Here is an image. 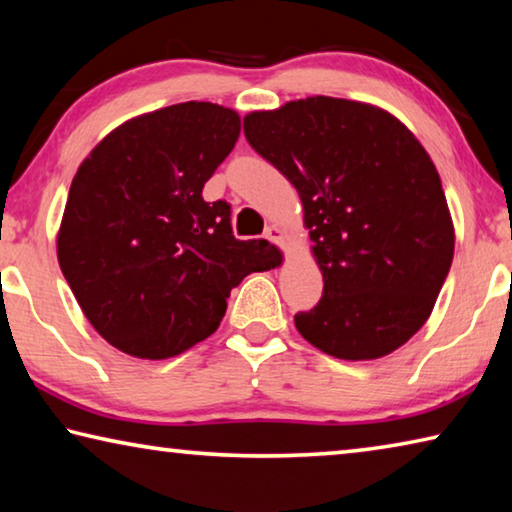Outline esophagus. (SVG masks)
I'll list each match as a JSON object with an SVG mask.
<instances>
[{
    "mask_svg": "<svg viewBox=\"0 0 512 512\" xmlns=\"http://www.w3.org/2000/svg\"><path fill=\"white\" fill-rule=\"evenodd\" d=\"M264 237H266L268 241H273V244L284 246V230L277 228V225H268L266 232H264Z\"/></svg>",
    "mask_w": 512,
    "mask_h": 512,
    "instance_id": "34e87169",
    "label": "esophagus"
}]
</instances>
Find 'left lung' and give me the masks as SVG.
I'll use <instances>...</instances> for the list:
<instances>
[{
	"label": "left lung",
	"instance_id": "left-lung-1",
	"mask_svg": "<svg viewBox=\"0 0 512 512\" xmlns=\"http://www.w3.org/2000/svg\"><path fill=\"white\" fill-rule=\"evenodd\" d=\"M248 144L298 189L323 298L296 314L314 348L386 357L427 323L454 259V223L424 146L372 103L307 97L244 117Z\"/></svg>",
	"mask_w": 512,
	"mask_h": 512
}]
</instances>
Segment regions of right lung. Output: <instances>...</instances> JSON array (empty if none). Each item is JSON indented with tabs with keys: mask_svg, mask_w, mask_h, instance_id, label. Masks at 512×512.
Segmentation results:
<instances>
[{
	"mask_svg": "<svg viewBox=\"0 0 512 512\" xmlns=\"http://www.w3.org/2000/svg\"><path fill=\"white\" fill-rule=\"evenodd\" d=\"M241 117L185 101L117 126L69 187L58 264L92 327L137 359H169L219 327L246 275L280 266L266 239L232 235L203 187L235 149Z\"/></svg>",
	"mask_w": 512,
	"mask_h": 512,
	"instance_id": "add662e5",
	"label": "right lung"
}]
</instances>
